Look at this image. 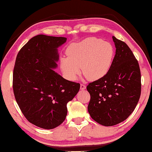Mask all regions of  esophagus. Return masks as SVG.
<instances>
[{
    "instance_id": "obj_1",
    "label": "esophagus",
    "mask_w": 152,
    "mask_h": 152,
    "mask_svg": "<svg viewBox=\"0 0 152 152\" xmlns=\"http://www.w3.org/2000/svg\"><path fill=\"white\" fill-rule=\"evenodd\" d=\"M80 89H81V90L86 89V85H85V84H80Z\"/></svg>"
}]
</instances>
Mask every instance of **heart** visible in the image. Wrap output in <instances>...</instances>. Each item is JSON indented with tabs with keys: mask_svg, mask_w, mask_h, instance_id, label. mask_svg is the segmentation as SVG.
I'll use <instances>...</instances> for the list:
<instances>
[{
	"mask_svg": "<svg viewBox=\"0 0 152 152\" xmlns=\"http://www.w3.org/2000/svg\"><path fill=\"white\" fill-rule=\"evenodd\" d=\"M68 58L61 60V68L66 77L74 80L82 74L89 80H96L109 71L114 58V48L109 42L96 37H88L67 48Z\"/></svg>",
	"mask_w": 152,
	"mask_h": 152,
	"instance_id": "heart-1",
	"label": "heart"
}]
</instances>
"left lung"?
Segmentation results:
<instances>
[{"label": "left lung", "instance_id": "8db88e82", "mask_svg": "<svg viewBox=\"0 0 152 152\" xmlns=\"http://www.w3.org/2000/svg\"><path fill=\"white\" fill-rule=\"evenodd\" d=\"M116 53L104 77L88 84V110L92 119L104 126L123 122L132 114L141 95L138 61L124 42L113 36Z\"/></svg>", "mask_w": 152, "mask_h": 152}]
</instances>
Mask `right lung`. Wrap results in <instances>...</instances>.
<instances>
[{
	"label": "right lung",
	"instance_id": "add662e5",
	"mask_svg": "<svg viewBox=\"0 0 152 152\" xmlns=\"http://www.w3.org/2000/svg\"><path fill=\"white\" fill-rule=\"evenodd\" d=\"M63 37L38 35L19 50L12 74L15 100L27 121L51 129L67 115V103L78 93L80 84L64 79L52 69L57 67V48Z\"/></svg>",
	"mask_w": 152,
	"mask_h": 152
}]
</instances>
